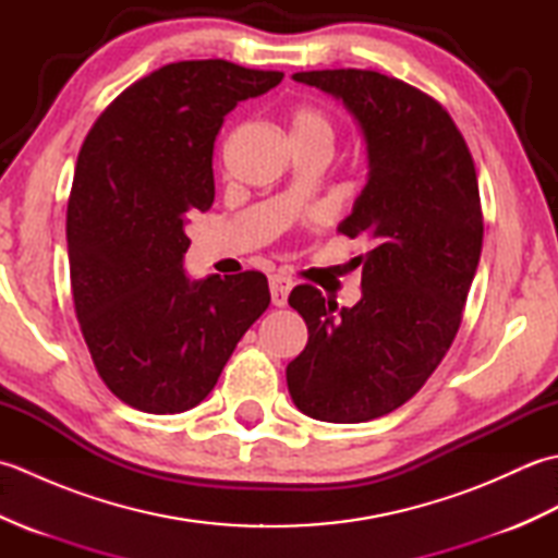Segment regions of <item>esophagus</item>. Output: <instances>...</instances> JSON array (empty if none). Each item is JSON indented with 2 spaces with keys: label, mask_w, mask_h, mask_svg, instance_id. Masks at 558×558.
<instances>
[{
  "label": "esophagus",
  "mask_w": 558,
  "mask_h": 558,
  "mask_svg": "<svg viewBox=\"0 0 558 558\" xmlns=\"http://www.w3.org/2000/svg\"><path fill=\"white\" fill-rule=\"evenodd\" d=\"M290 290H292V280L288 276H282V272L270 276V300H272V304L286 306Z\"/></svg>",
  "instance_id": "obj_1"
}]
</instances>
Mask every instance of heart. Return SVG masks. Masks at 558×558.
Instances as JSON below:
<instances>
[{
  "label": "heart",
  "mask_w": 558,
  "mask_h": 558,
  "mask_svg": "<svg viewBox=\"0 0 558 558\" xmlns=\"http://www.w3.org/2000/svg\"><path fill=\"white\" fill-rule=\"evenodd\" d=\"M290 132L292 138H324L333 141V122L330 117L314 105H300L290 114Z\"/></svg>",
  "instance_id": "heart-1"
}]
</instances>
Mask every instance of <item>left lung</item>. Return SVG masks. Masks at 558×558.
Instances as JSON below:
<instances>
[{"label":"left lung","instance_id":"1","mask_svg":"<svg viewBox=\"0 0 558 558\" xmlns=\"http://www.w3.org/2000/svg\"><path fill=\"white\" fill-rule=\"evenodd\" d=\"M357 120L369 177L338 232L366 236L362 300L338 310L312 286L290 292L310 328L288 364L292 402L322 422L393 412L453 342L482 254L475 162L450 114L410 83L369 69L300 71Z\"/></svg>","mask_w":558,"mask_h":558}]
</instances>
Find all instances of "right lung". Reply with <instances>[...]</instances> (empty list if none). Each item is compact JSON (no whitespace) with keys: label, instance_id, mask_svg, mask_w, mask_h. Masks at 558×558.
<instances>
[{"label":"right lung","instance_id":"right-lung-1","mask_svg":"<svg viewBox=\"0 0 558 558\" xmlns=\"http://www.w3.org/2000/svg\"><path fill=\"white\" fill-rule=\"evenodd\" d=\"M280 81L225 59L174 62L120 93L83 141L66 208L71 294L105 386L141 412L196 408L268 310L264 272L184 276V225L213 206L225 114Z\"/></svg>","mask_w":558,"mask_h":558}]
</instances>
